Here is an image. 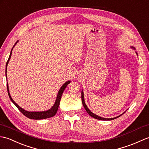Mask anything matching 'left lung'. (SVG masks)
Returning a JSON list of instances; mask_svg holds the SVG:
<instances>
[{
	"mask_svg": "<svg viewBox=\"0 0 149 149\" xmlns=\"http://www.w3.org/2000/svg\"><path fill=\"white\" fill-rule=\"evenodd\" d=\"M131 48H133V49H134V50H135V48H134V47H131ZM136 52V55H138L137 52ZM81 101H82V104H83V105H84V107L85 108V110L87 111V112L88 113V115H91V116L92 117H93V118H96V119H98V120H114V119H115V118H118V117H120L121 115H122V114H124V113H125V112H124V113H122V114H121V115H118V116H117V117H113V118H104V117H100V116H98V115L94 114V113H92V112L90 110H89L88 108L87 107V106L86 105V104H85V100H84V94L83 90L81 91Z\"/></svg>",
	"mask_w": 149,
	"mask_h": 149,
	"instance_id": "obj_1",
	"label": "left lung"
}]
</instances>
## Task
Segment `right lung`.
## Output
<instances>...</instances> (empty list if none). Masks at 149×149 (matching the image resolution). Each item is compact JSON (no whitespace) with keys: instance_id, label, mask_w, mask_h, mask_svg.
<instances>
[{"instance_id":"right-lung-1","label":"right lung","mask_w":149,"mask_h":149,"mask_svg":"<svg viewBox=\"0 0 149 149\" xmlns=\"http://www.w3.org/2000/svg\"><path fill=\"white\" fill-rule=\"evenodd\" d=\"M18 42V41H16V43L15 44V45L13 46V47L11 49V52H10V55H9L8 60L7 62H6V78H7V67H8V64L9 63V61L10 58H11V57L13 49V48L15 47V46L16 44H17ZM70 82H71L70 80L65 82V83L63 85H62V86L61 87V88L59 89L57 95V98H56L55 102L54 104L53 105V107L48 110L42 111H29L24 110V109H23L22 108L19 107V105L16 104V102L14 101V100H13L12 99L11 95H10V93H9V86H8V84H7V88H8V95H9V97L10 98V100H11V101L13 102V104H14L16 106V107L18 108V110L20 111L22 113L25 115V116H26L29 118H31V119L41 120V119H45V118H49V117H54V115L56 113H57L58 108V106H59V104H60V101H61V100L62 95V94H63V92L65 90V88H66V87H67L68 84H70Z\"/></svg>"}]
</instances>
